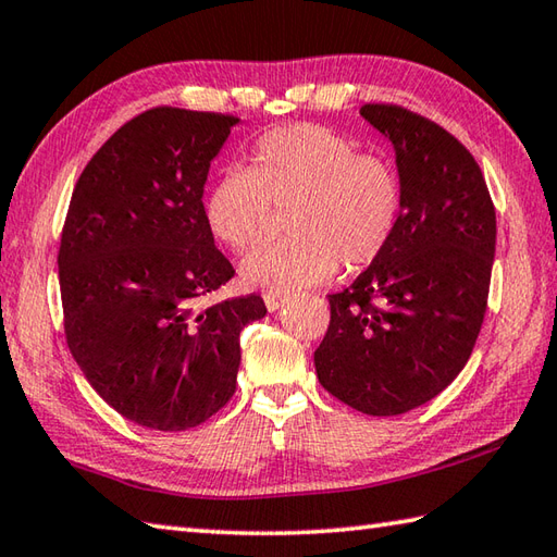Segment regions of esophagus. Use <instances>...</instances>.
Wrapping results in <instances>:
<instances>
[{
  "mask_svg": "<svg viewBox=\"0 0 557 557\" xmlns=\"http://www.w3.org/2000/svg\"><path fill=\"white\" fill-rule=\"evenodd\" d=\"M265 306H268V311H277L280 306H285V301H287V297L285 294H265Z\"/></svg>",
  "mask_w": 557,
  "mask_h": 557,
  "instance_id": "obj_1",
  "label": "esophagus"
}]
</instances>
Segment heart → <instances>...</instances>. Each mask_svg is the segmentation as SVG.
Returning <instances> with one entry per match:
<instances>
[{
	"label": "heart",
	"mask_w": 557,
	"mask_h": 557,
	"mask_svg": "<svg viewBox=\"0 0 557 557\" xmlns=\"http://www.w3.org/2000/svg\"><path fill=\"white\" fill-rule=\"evenodd\" d=\"M289 210L292 239L253 248L242 263L248 287L292 294L339 270L375 263L401 218V180L377 152H357L345 134L321 124H289L260 136L248 164L222 172L208 188L203 220L212 239L232 248L258 244Z\"/></svg>",
	"instance_id": "obj_1"
}]
</instances>
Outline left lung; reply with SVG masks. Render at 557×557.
<instances>
[{"mask_svg":"<svg viewBox=\"0 0 557 557\" xmlns=\"http://www.w3.org/2000/svg\"><path fill=\"white\" fill-rule=\"evenodd\" d=\"M361 116L395 146L401 218L385 253L330 294L315 349L318 381L371 417H397L441 395L465 369L488 306L495 208L474 156L399 104Z\"/></svg>","mask_w":557,"mask_h":557,"instance_id":"obj_1","label":"left lung"}]
</instances>
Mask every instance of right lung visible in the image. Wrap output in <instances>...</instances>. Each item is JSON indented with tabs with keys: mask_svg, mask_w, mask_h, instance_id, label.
Instances as JSON below:
<instances>
[{
	"mask_svg": "<svg viewBox=\"0 0 557 557\" xmlns=\"http://www.w3.org/2000/svg\"><path fill=\"white\" fill-rule=\"evenodd\" d=\"M234 114L152 108L104 140L71 194L59 242L64 335L124 419L186 431L236 389L258 294L198 309L234 277L203 220V186Z\"/></svg>",
	"mask_w": 557,
	"mask_h": 557,
	"instance_id": "1",
	"label": "right lung"
}]
</instances>
